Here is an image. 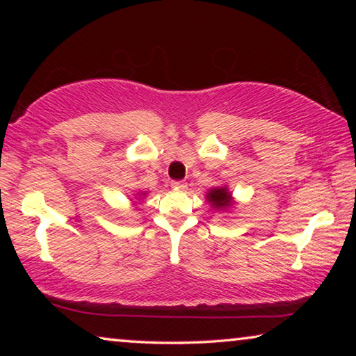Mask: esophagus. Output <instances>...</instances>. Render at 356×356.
Here are the masks:
<instances>
[{"label":"esophagus","mask_w":356,"mask_h":356,"mask_svg":"<svg viewBox=\"0 0 356 356\" xmlns=\"http://www.w3.org/2000/svg\"><path fill=\"white\" fill-rule=\"evenodd\" d=\"M171 186L174 190H185L186 184L182 182V180H174V182H171Z\"/></svg>","instance_id":"obj_1"}]
</instances>
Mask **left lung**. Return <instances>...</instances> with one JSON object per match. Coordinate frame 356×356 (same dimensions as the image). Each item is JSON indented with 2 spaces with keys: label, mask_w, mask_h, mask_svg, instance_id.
<instances>
[{
  "label": "left lung",
  "mask_w": 356,
  "mask_h": 356,
  "mask_svg": "<svg viewBox=\"0 0 356 356\" xmlns=\"http://www.w3.org/2000/svg\"><path fill=\"white\" fill-rule=\"evenodd\" d=\"M207 202L212 206L215 210H221V212H226V210L232 209L236 206V201H234L232 193L229 191L227 185L215 186V188H210L206 195Z\"/></svg>",
  "instance_id": "1"
}]
</instances>
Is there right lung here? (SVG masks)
Here are the masks:
<instances>
[{
  "instance_id": "1",
  "label": "right lung",
  "mask_w": 356,
  "mask_h": 356,
  "mask_svg": "<svg viewBox=\"0 0 356 356\" xmlns=\"http://www.w3.org/2000/svg\"><path fill=\"white\" fill-rule=\"evenodd\" d=\"M134 196H135V200H138V201H143L144 197L147 196V193H146V191H136Z\"/></svg>"
}]
</instances>
